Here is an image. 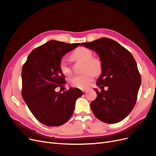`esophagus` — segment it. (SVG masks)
I'll return each instance as SVG.
<instances>
[{
  "label": "esophagus",
  "instance_id": "1",
  "mask_svg": "<svg viewBox=\"0 0 156 156\" xmlns=\"http://www.w3.org/2000/svg\"><path fill=\"white\" fill-rule=\"evenodd\" d=\"M82 91H83V92L84 93H87V92L88 90H87V89H86V90H83Z\"/></svg>",
  "mask_w": 156,
  "mask_h": 156
}]
</instances>
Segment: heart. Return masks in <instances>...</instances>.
I'll return each instance as SVG.
<instances>
[{
  "label": "heart",
  "instance_id": "b5f03b06",
  "mask_svg": "<svg viewBox=\"0 0 156 156\" xmlns=\"http://www.w3.org/2000/svg\"><path fill=\"white\" fill-rule=\"evenodd\" d=\"M73 57L76 60L82 61L85 63L83 71L86 72L71 78L69 82L74 87L86 89L91 85L95 74L101 73L102 70L101 61L97 58H93L91 50L85 47H79L76 49L73 53ZM59 68L61 72L66 76H69L72 73V69L66 58L61 59Z\"/></svg>",
  "mask_w": 156,
  "mask_h": 156
}]
</instances>
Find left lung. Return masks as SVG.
Segmentation results:
<instances>
[{"label":"left lung","instance_id":"8db88e82","mask_svg":"<svg viewBox=\"0 0 156 156\" xmlns=\"http://www.w3.org/2000/svg\"><path fill=\"white\" fill-rule=\"evenodd\" d=\"M81 46L95 51L101 60L102 70L97 81V98L90 106L95 117L106 123L121 122L135 105L141 77L131 53L119 43L101 38ZM107 86L108 90H103Z\"/></svg>","mask_w":156,"mask_h":156}]
</instances>
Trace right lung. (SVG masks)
<instances>
[{
    "instance_id": "right-lung-1",
    "label": "right lung",
    "mask_w": 156,
    "mask_h": 156,
    "mask_svg": "<svg viewBox=\"0 0 156 156\" xmlns=\"http://www.w3.org/2000/svg\"><path fill=\"white\" fill-rule=\"evenodd\" d=\"M80 43L68 44L50 41L34 49L22 68V97L34 116L42 124L59 126L71 118L75 103L82 95L78 88L63 93L55 88L66 83L59 62L66 53Z\"/></svg>"
}]
</instances>
